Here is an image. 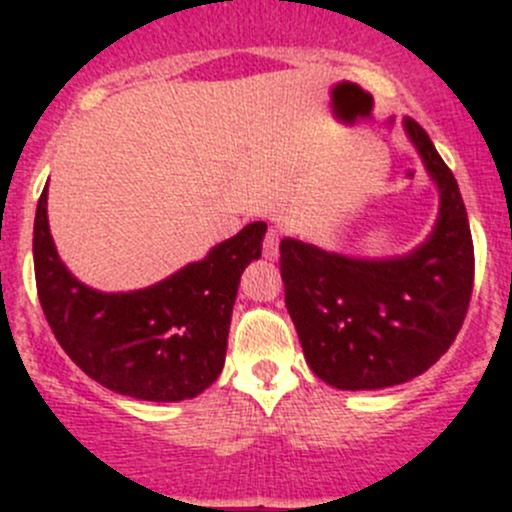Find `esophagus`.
Listing matches in <instances>:
<instances>
[{
	"label": "esophagus",
	"instance_id": "1",
	"mask_svg": "<svg viewBox=\"0 0 512 512\" xmlns=\"http://www.w3.org/2000/svg\"><path fill=\"white\" fill-rule=\"evenodd\" d=\"M262 250H265L267 260H275V257L280 255V232L267 230L265 242H262Z\"/></svg>",
	"mask_w": 512,
	"mask_h": 512
}]
</instances>
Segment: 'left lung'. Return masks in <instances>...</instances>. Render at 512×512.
Returning <instances> with one entry per match:
<instances>
[{"label":"left lung","mask_w":512,"mask_h":512,"mask_svg":"<svg viewBox=\"0 0 512 512\" xmlns=\"http://www.w3.org/2000/svg\"><path fill=\"white\" fill-rule=\"evenodd\" d=\"M404 131L438 188L431 235L399 257H349L285 237L280 270L287 312L309 369L342 391L404 384L456 339L473 292V237L451 168L428 133Z\"/></svg>","instance_id":"1"}]
</instances>
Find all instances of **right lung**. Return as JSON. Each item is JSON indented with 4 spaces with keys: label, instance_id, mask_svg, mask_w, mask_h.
Listing matches in <instances>:
<instances>
[{
    "label": "right lung",
    "instance_id": "right-lung-1",
    "mask_svg": "<svg viewBox=\"0 0 512 512\" xmlns=\"http://www.w3.org/2000/svg\"><path fill=\"white\" fill-rule=\"evenodd\" d=\"M265 232V223H250L156 285L98 292L61 262L44 188L34 218L41 309L61 349L106 389L141 401L193 399L223 371L240 277L260 260Z\"/></svg>",
    "mask_w": 512,
    "mask_h": 512
}]
</instances>
